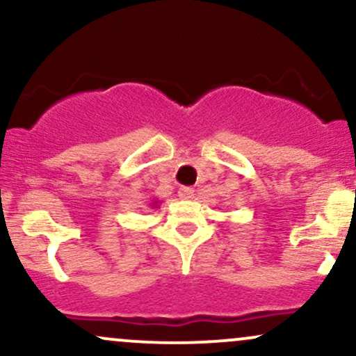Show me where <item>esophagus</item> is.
Masks as SVG:
<instances>
[{
    "label": "esophagus",
    "instance_id": "obj_1",
    "mask_svg": "<svg viewBox=\"0 0 356 356\" xmlns=\"http://www.w3.org/2000/svg\"><path fill=\"white\" fill-rule=\"evenodd\" d=\"M179 195H181V199H192L194 197V189H192V187H181V189H179Z\"/></svg>",
    "mask_w": 356,
    "mask_h": 356
}]
</instances>
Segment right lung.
Masks as SVG:
<instances>
[{
	"mask_svg": "<svg viewBox=\"0 0 356 356\" xmlns=\"http://www.w3.org/2000/svg\"><path fill=\"white\" fill-rule=\"evenodd\" d=\"M150 206H154V207H155V206H157V201H154L152 204H150Z\"/></svg>",
	"mask_w": 356,
	"mask_h": 356,
	"instance_id": "obj_1",
	"label": "right lung"
}]
</instances>
